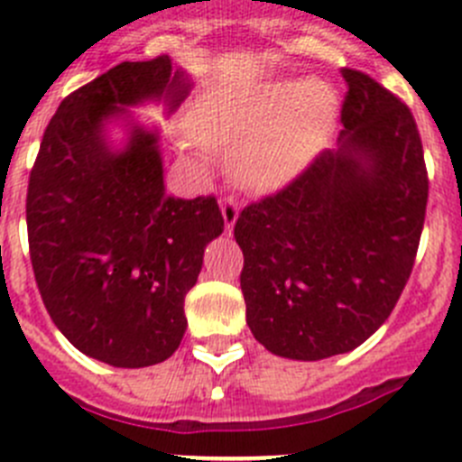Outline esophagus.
<instances>
[{"label":"esophagus","instance_id":"esophagus-1","mask_svg":"<svg viewBox=\"0 0 462 462\" xmlns=\"http://www.w3.org/2000/svg\"><path fill=\"white\" fill-rule=\"evenodd\" d=\"M221 214H223V223H226V232L235 230V223L239 218V205H236L235 198H223L221 200Z\"/></svg>","mask_w":462,"mask_h":462}]
</instances>
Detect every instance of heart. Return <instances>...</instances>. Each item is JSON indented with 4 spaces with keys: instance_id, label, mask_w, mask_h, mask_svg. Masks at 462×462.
I'll use <instances>...</instances> for the list:
<instances>
[{
    "instance_id": "obj_1",
    "label": "heart",
    "mask_w": 462,
    "mask_h": 462,
    "mask_svg": "<svg viewBox=\"0 0 462 462\" xmlns=\"http://www.w3.org/2000/svg\"><path fill=\"white\" fill-rule=\"evenodd\" d=\"M337 97L323 81L211 90L189 118L193 141L230 151V171L255 191L296 178L328 139Z\"/></svg>"
}]
</instances>
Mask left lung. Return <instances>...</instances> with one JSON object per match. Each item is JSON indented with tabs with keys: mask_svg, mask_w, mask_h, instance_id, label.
I'll use <instances>...</instances> for the list:
<instances>
[{
	"mask_svg": "<svg viewBox=\"0 0 462 462\" xmlns=\"http://www.w3.org/2000/svg\"><path fill=\"white\" fill-rule=\"evenodd\" d=\"M337 148L245 207V323L273 356L314 362L381 328L411 278L429 200L415 118L365 72L342 70Z\"/></svg>",
	"mask_w": 462,
	"mask_h": 462,
	"instance_id": "8db88e82",
	"label": "left lung"
}]
</instances>
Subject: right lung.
I'll list each match as a JSON object with an SVG mask.
<instances>
[{
	"label": "right lung",
	"instance_id": "right-lung-1",
	"mask_svg": "<svg viewBox=\"0 0 462 462\" xmlns=\"http://www.w3.org/2000/svg\"><path fill=\"white\" fill-rule=\"evenodd\" d=\"M193 81L171 56L125 61L81 86L51 116L27 191L33 275L68 342L111 367L159 365L187 330L184 296L223 232L214 196L171 198L159 129L129 106L172 114ZM125 127L116 149L108 125Z\"/></svg>",
	"mask_w": 462,
	"mask_h": 462
}]
</instances>
